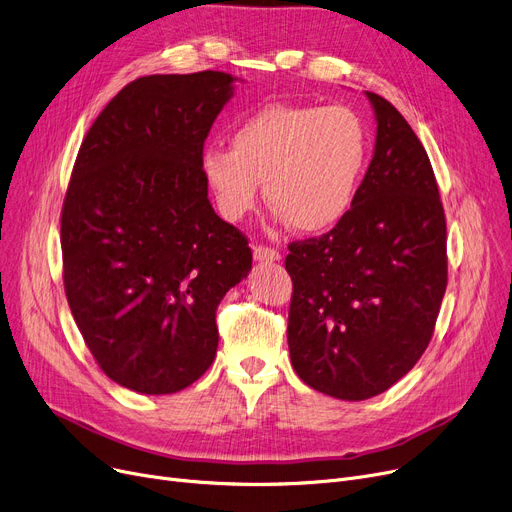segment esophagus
<instances>
[{
	"mask_svg": "<svg viewBox=\"0 0 512 512\" xmlns=\"http://www.w3.org/2000/svg\"><path fill=\"white\" fill-rule=\"evenodd\" d=\"M253 257L257 261H263V263H274V261H280V253L272 247H255L253 249Z\"/></svg>",
	"mask_w": 512,
	"mask_h": 512,
	"instance_id": "1",
	"label": "esophagus"
}]
</instances>
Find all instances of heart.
I'll return each mask as SVG.
<instances>
[{
  "label": "heart",
  "mask_w": 512,
  "mask_h": 512,
  "mask_svg": "<svg viewBox=\"0 0 512 512\" xmlns=\"http://www.w3.org/2000/svg\"><path fill=\"white\" fill-rule=\"evenodd\" d=\"M230 145L201 155L224 218L251 213L263 182L278 218L303 234L328 232L351 213L369 159L367 126L344 105H265L234 128Z\"/></svg>",
  "instance_id": "obj_1"
}]
</instances>
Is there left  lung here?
<instances>
[{
  "mask_svg": "<svg viewBox=\"0 0 512 512\" xmlns=\"http://www.w3.org/2000/svg\"><path fill=\"white\" fill-rule=\"evenodd\" d=\"M378 132L359 197L319 238L288 245L290 361L340 400L378 396L432 340L446 292V220L429 157L384 97L365 93Z\"/></svg>",
  "mask_w": 512,
  "mask_h": 512,
  "instance_id": "left-lung-1",
  "label": "left lung"
}]
</instances>
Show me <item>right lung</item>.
<instances>
[{"mask_svg":"<svg viewBox=\"0 0 512 512\" xmlns=\"http://www.w3.org/2000/svg\"><path fill=\"white\" fill-rule=\"evenodd\" d=\"M236 80H132L80 145L62 207L66 299L97 365L128 390L197 382L218 351L215 309L251 270L249 242L213 211L201 170Z\"/></svg>","mask_w":512,"mask_h":512,"instance_id":"obj_1","label":"right lung"}]
</instances>
